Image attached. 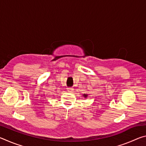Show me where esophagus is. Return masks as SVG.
I'll return each mask as SVG.
<instances>
[{
  "label": "esophagus",
  "instance_id": "34e87169",
  "mask_svg": "<svg viewBox=\"0 0 146 146\" xmlns=\"http://www.w3.org/2000/svg\"><path fill=\"white\" fill-rule=\"evenodd\" d=\"M67 90H68V91H69V92H71V91H73V89L71 88H68Z\"/></svg>",
  "mask_w": 146,
  "mask_h": 146
}]
</instances>
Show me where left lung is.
Returning a JSON list of instances; mask_svg holds the SVG:
<instances>
[{
	"label": "left lung",
	"instance_id": "obj_1",
	"mask_svg": "<svg viewBox=\"0 0 146 146\" xmlns=\"http://www.w3.org/2000/svg\"><path fill=\"white\" fill-rule=\"evenodd\" d=\"M83 96H84V97L85 98H87L88 97V94H84V95H83Z\"/></svg>",
	"mask_w": 146,
	"mask_h": 146
}]
</instances>
